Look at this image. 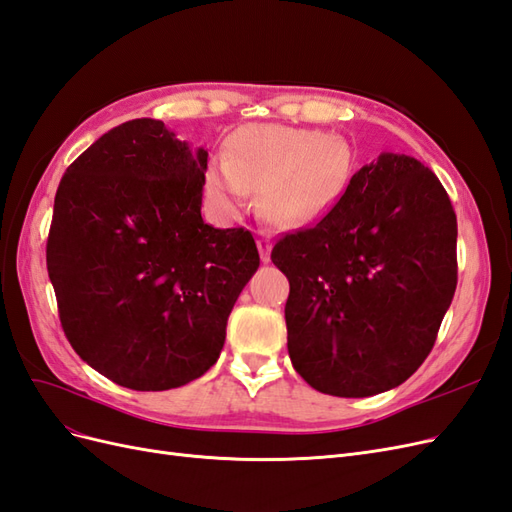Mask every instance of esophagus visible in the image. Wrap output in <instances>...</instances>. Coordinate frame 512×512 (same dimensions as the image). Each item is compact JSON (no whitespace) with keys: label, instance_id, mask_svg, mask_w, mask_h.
<instances>
[{"label":"esophagus","instance_id":"esophagus-1","mask_svg":"<svg viewBox=\"0 0 512 512\" xmlns=\"http://www.w3.org/2000/svg\"><path fill=\"white\" fill-rule=\"evenodd\" d=\"M256 245H258V252H260V258L262 262H269V256H271V235L265 230H258L256 232Z\"/></svg>","mask_w":512,"mask_h":512}]
</instances>
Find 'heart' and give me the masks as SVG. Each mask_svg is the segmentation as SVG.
<instances>
[{
    "mask_svg": "<svg viewBox=\"0 0 512 512\" xmlns=\"http://www.w3.org/2000/svg\"><path fill=\"white\" fill-rule=\"evenodd\" d=\"M350 173V149L318 130L280 123H250L228 136L226 160L205 168V196L224 220H235L250 192H260V209L280 226H299L331 207Z\"/></svg>",
    "mask_w": 512,
    "mask_h": 512,
    "instance_id": "b5f03b06",
    "label": "heart"
}]
</instances>
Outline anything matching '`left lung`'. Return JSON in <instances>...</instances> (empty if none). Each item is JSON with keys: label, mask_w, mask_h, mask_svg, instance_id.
I'll use <instances>...</instances> for the list:
<instances>
[{"label": "left lung", "mask_w": 512, "mask_h": 512, "mask_svg": "<svg viewBox=\"0 0 512 512\" xmlns=\"http://www.w3.org/2000/svg\"><path fill=\"white\" fill-rule=\"evenodd\" d=\"M271 260L290 282L299 376L335 397L378 395L436 344L457 288V215L425 164L380 153L316 226L277 241Z\"/></svg>", "instance_id": "left-lung-1"}]
</instances>
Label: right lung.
Segmentation results:
<instances>
[{
	"label": "right lung",
	"instance_id": "obj_1",
	"mask_svg": "<svg viewBox=\"0 0 512 512\" xmlns=\"http://www.w3.org/2000/svg\"><path fill=\"white\" fill-rule=\"evenodd\" d=\"M207 158L162 121L132 119L83 151L57 188L46 269L61 327L126 389L203 376L260 265L250 230L203 222Z\"/></svg>",
	"mask_w": 512,
	"mask_h": 512
}]
</instances>
